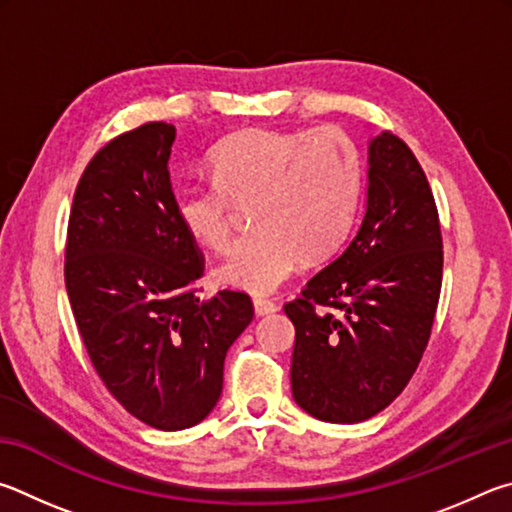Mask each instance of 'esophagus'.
Listing matches in <instances>:
<instances>
[{
    "label": "esophagus",
    "mask_w": 512,
    "mask_h": 512,
    "mask_svg": "<svg viewBox=\"0 0 512 512\" xmlns=\"http://www.w3.org/2000/svg\"><path fill=\"white\" fill-rule=\"evenodd\" d=\"M279 308H276V303L272 301H265V299H256L254 301V312L258 317H265V315H272V312H276Z\"/></svg>",
    "instance_id": "1"
}]
</instances>
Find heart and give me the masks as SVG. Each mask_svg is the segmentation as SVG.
<instances>
[{"label":"heart","instance_id":"b5f03b06","mask_svg":"<svg viewBox=\"0 0 512 512\" xmlns=\"http://www.w3.org/2000/svg\"><path fill=\"white\" fill-rule=\"evenodd\" d=\"M213 182L173 191L182 229L209 249L231 236L233 204L254 202L258 231L233 242L215 270L218 283L254 297L279 290L301 256L324 261L344 245L362 200V159L337 128H254L222 141L211 155Z\"/></svg>","mask_w":512,"mask_h":512}]
</instances>
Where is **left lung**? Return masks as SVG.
<instances>
[{
    "instance_id": "left-lung-1",
    "label": "left lung",
    "mask_w": 512,
    "mask_h": 512,
    "mask_svg": "<svg viewBox=\"0 0 512 512\" xmlns=\"http://www.w3.org/2000/svg\"><path fill=\"white\" fill-rule=\"evenodd\" d=\"M443 238L432 188L396 134L369 141L360 229L285 303L297 330L292 396L326 423H362L407 387L432 333Z\"/></svg>"
}]
</instances>
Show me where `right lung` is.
<instances>
[{
  "label": "right lung",
  "mask_w": 512,
  "mask_h": 512,
  "mask_svg": "<svg viewBox=\"0 0 512 512\" xmlns=\"http://www.w3.org/2000/svg\"><path fill=\"white\" fill-rule=\"evenodd\" d=\"M175 125L146 123L89 161L71 206L65 285L96 373L134 418L193 427L222 393L224 357L251 324L242 292L197 299L195 240L173 209Z\"/></svg>",
  "instance_id": "obj_1"
}]
</instances>
